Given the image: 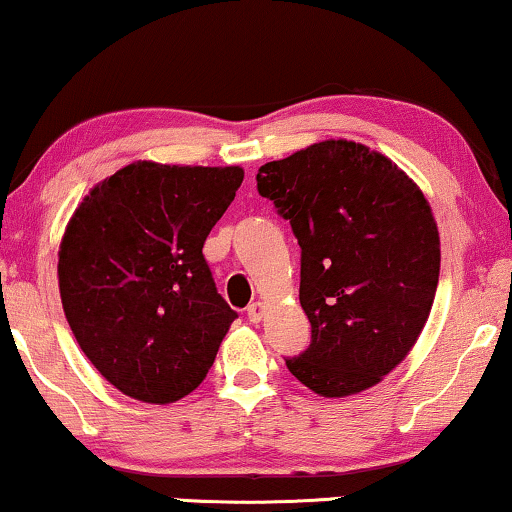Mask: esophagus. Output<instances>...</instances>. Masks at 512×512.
<instances>
[{"mask_svg":"<svg viewBox=\"0 0 512 512\" xmlns=\"http://www.w3.org/2000/svg\"><path fill=\"white\" fill-rule=\"evenodd\" d=\"M265 310H268L265 303H251L249 310H247V317H249L251 324H261L263 317H265Z\"/></svg>","mask_w":512,"mask_h":512,"instance_id":"34e87169","label":"esophagus"}]
</instances>
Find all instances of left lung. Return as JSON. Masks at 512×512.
Returning a JSON list of instances; mask_svg holds the SVG:
<instances>
[{
    "instance_id": "8db88e82",
    "label": "left lung",
    "mask_w": 512,
    "mask_h": 512,
    "mask_svg": "<svg viewBox=\"0 0 512 512\" xmlns=\"http://www.w3.org/2000/svg\"><path fill=\"white\" fill-rule=\"evenodd\" d=\"M256 181L300 244L312 342L286 368L326 398L375 387L415 347L436 298L440 237L424 193L347 139L265 163Z\"/></svg>"
}]
</instances>
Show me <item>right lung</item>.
<instances>
[{
  "instance_id": "obj_1",
  "label": "right lung",
  "mask_w": 512,
  "mask_h": 512,
  "mask_svg": "<svg viewBox=\"0 0 512 512\" xmlns=\"http://www.w3.org/2000/svg\"><path fill=\"white\" fill-rule=\"evenodd\" d=\"M244 170L137 160L100 181L67 223L60 298L104 380L174 403L205 380L237 312L202 256Z\"/></svg>"
}]
</instances>
